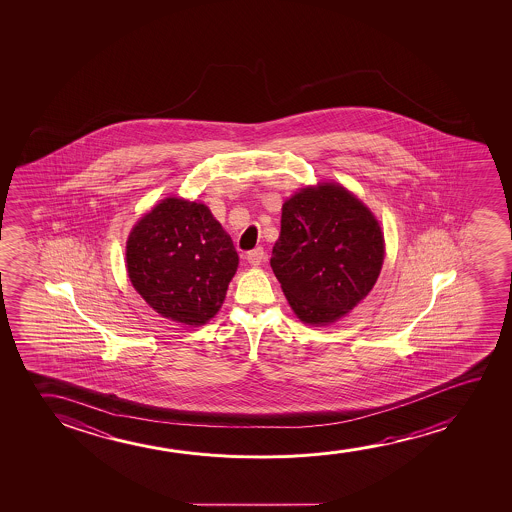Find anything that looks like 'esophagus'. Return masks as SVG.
I'll use <instances>...</instances> for the list:
<instances>
[{
	"label": "esophagus",
	"mask_w": 512,
	"mask_h": 512,
	"mask_svg": "<svg viewBox=\"0 0 512 512\" xmlns=\"http://www.w3.org/2000/svg\"><path fill=\"white\" fill-rule=\"evenodd\" d=\"M266 259V252H264V248L262 246H257V248H253L252 252L246 253V260L252 264V266H260L262 262Z\"/></svg>",
	"instance_id": "obj_1"
}]
</instances>
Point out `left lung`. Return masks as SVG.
I'll return each instance as SVG.
<instances>
[{"mask_svg": "<svg viewBox=\"0 0 512 512\" xmlns=\"http://www.w3.org/2000/svg\"><path fill=\"white\" fill-rule=\"evenodd\" d=\"M383 257L378 220L343 187H308L283 204L271 267L302 322H336L355 308L378 280Z\"/></svg>", "mask_w": 512, "mask_h": 512, "instance_id": "8db88e82", "label": "left lung"}]
</instances>
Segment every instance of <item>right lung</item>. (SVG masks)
<instances>
[{"mask_svg":"<svg viewBox=\"0 0 512 512\" xmlns=\"http://www.w3.org/2000/svg\"><path fill=\"white\" fill-rule=\"evenodd\" d=\"M136 292L159 315L203 325L217 315L238 252L204 204L169 197L136 224L126 248Z\"/></svg>","mask_w":512,"mask_h":512,"instance_id":"add662e5","label":"right lung"}]
</instances>
